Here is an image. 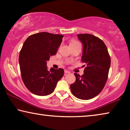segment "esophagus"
<instances>
[{
    "label": "esophagus",
    "instance_id": "esophagus-1",
    "mask_svg": "<svg viewBox=\"0 0 130 130\" xmlns=\"http://www.w3.org/2000/svg\"><path fill=\"white\" fill-rule=\"evenodd\" d=\"M64 72H65V74H68V73H70V72L67 71V70H65L64 71Z\"/></svg>",
    "mask_w": 130,
    "mask_h": 130
}]
</instances>
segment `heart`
<instances>
[{
    "label": "heart",
    "instance_id": "heart-1",
    "mask_svg": "<svg viewBox=\"0 0 130 130\" xmlns=\"http://www.w3.org/2000/svg\"><path fill=\"white\" fill-rule=\"evenodd\" d=\"M76 42H78L77 41H76V40H72L71 41V44H74V43H76Z\"/></svg>",
    "mask_w": 130,
    "mask_h": 130
}]
</instances>
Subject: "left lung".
I'll use <instances>...</instances> for the list:
<instances>
[{
    "label": "left lung",
    "mask_w": 130,
    "mask_h": 130,
    "mask_svg": "<svg viewBox=\"0 0 130 130\" xmlns=\"http://www.w3.org/2000/svg\"><path fill=\"white\" fill-rule=\"evenodd\" d=\"M77 37L83 44L82 61L86 67L82 76L74 73L76 80L70 88L76 98L89 100L98 95L105 86L111 59L107 46L99 38L90 34H79Z\"/></svg>",
    "instance_id": "obj_1"
}]
</instances>
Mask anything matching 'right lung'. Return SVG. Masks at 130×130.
<instances>
[{
  "mask_svg": "<svg viewBox=\"0 0 130 130\" xmlns=\"http://www.w3.org/2000/svg\"><path fill=\"white\" fill-rule=\"evenodd\" d=\"M63 36L42 32L31 35L25 41L19 54L22 80L26 88L36 95L46 96L54 92L62 77L63 69L48 71L46 61L55 55Z\"/></svg>",
  "mask_w": 130,
  "mask_h": 130,
  "instance_id": "add662e5",
  "label": "right lung"
}]
</instances>
